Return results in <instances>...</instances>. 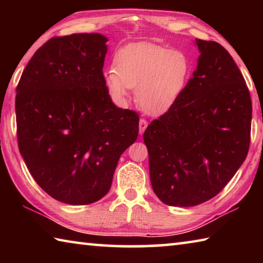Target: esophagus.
<instances>
[{
  "instance_id": "esophagus-1",
  "label": "esophagus",
  "mask_w": 263,
  "mask_h": 263,
  "mask_svg": "<svg viewBox=\"0 0 263 263\" xmlns=\"http://www.w3.org/2000/svg\"><path fill=\"white\" fill-rule=\"evenodd\" d=\"M147 125H148L147 121H146V119H144V118H141L140 122H139V135H140V136L142 135V133L145 132V130H146V127H147Z\"/></svg>"
}]
</instances>
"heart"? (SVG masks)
<instances>
[{"label": "heart", "mask_w": 263, "mask_h": 263, "mask_svg": "<svg viewBox=\"0 0 263 263\" xmlns=\"http://www.w3.org/2000/svg\"><path fill=\"white\" fill-rule=\"evenodd\" d=\"M115 68L104 73L111 97L126 104L130 89H136L140 108L151 115L166 112L180 99L190 77V60L184 52L152 44L123 47L115 57Z\"/></svg>", "instance_id": "obj_1"}]
</instances>
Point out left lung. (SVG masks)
<instances>
[{"label": "left lung", "instance_id": "obj_1", "mask_svg": "<svg viewBox=\"0 0 263 263\" xmlns=\"http://www.w3.org/2000/svg\"><path fill=\"white\" fill-rule=\"evenodd\" d=\"M197 68L176 103L144 132L155 195L195 206L224 189L247 157L252 101L241 72L216 42L196 39Z\"/></svg>", "mask_w": 263, "mask_h": 263}]
</instances>
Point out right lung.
<instances>
[{
    "label": "right lung",
    "instance_id": "1",
    "mask_svg": "<svg viewBox=\"0 0 263 263\" xmlns=\"http://www.w3.org/2000/svg\"><path fill=\"white\" fill-rule=\"evenodd\" d=\"M108 38L55 37L39 47L16 89L17 140L38 185L57 201L87 205L108 194L139 116L117 108L104 84Z\"/></svg>",
    "mask_w": 263,
    "mask_h": 263
}]
</instances>
